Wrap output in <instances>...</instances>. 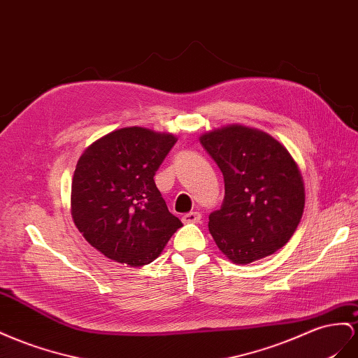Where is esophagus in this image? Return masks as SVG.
Listing matches in <instances>:
<instances>
[{"label":"esophagus","mask_w":358,"mask_h":358,"mask_svg":"<svg viewBox=\"0 0 358 358\" xmlns=\"http://www.w3.org/2000/svg\"><path fill=\"white\" fill-rule=\"evenodd\" d=\"M200 220H201V215L199 212H188V214L182 217L183 223H200Z\"/></svg>","instance_id":"34e87169"}]
</instances>
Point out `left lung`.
Here are the masks:
<instances>
[{
	"instance_id": "obj_1",
	"label": "left lung",
	"mask_w": 358,
	"mask_h": 358,
	"mask_svg": "<svg viewBox=\"0 0 358 358\" xmlns=\"http://www.w3.org/2000/svg\"><path fill=\"white\" fill-rule=\"evenodd\" d=\"M224 176V201L209 215L217 247L236 265L271 256L292 238L306 192L298 164L271 135L229 124L200 135Z\"/></svg>"
}]
</instances>
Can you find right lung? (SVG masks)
Wrapping results in <instances>:
<instances>
[{"label":"right lung","mask_w":358,"mask_h":358,"mask_svg":"<svg viewBox=\"0 0 358 358\" xmlns=\"http://www.w3.org/2000/svg\"><path fill=\"white\" fill-rule=\"evenodd\" d=\"M176 141L170 132L129 127L83 152L72 179L71 214L87 243L105 257L148 265L182 227L153 180Z\"/></svg>","instance_id":"1"}]
</instances>
